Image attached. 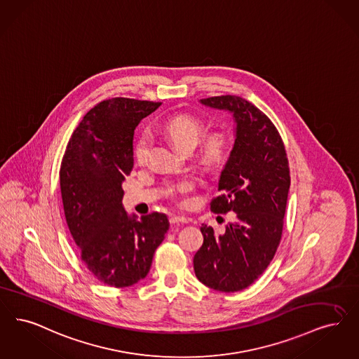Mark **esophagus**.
Returning a JSON list of instances; mask_svg holds the SVG:
<instances>
[{
    "label": "esophagus",
    "instance_id": "esophagus-1",
    "mask_svg": "<svg viewBox=\"0 0 359 359\" xmlns=\"http://www.w3.org/2000/svg\"><path fill=\"white\" fill-rule=\"evenodd\" d=\"M170 223H171L172 226H180V224H187L188 220H187L184 216H172V217L170 219Z\"/></svg>",
    "mask_w": 359,
    "mask_h": 359
}]
</instances>
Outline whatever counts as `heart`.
Segmentation results:
<instances>
[{
	"label": "heart",
	"instance_id": "obj_1",
	"mask_svg": "<svg viewBox=\"0 0 359 359\" xmlns=\"http://www.w3.org/2000/svg\"><path fill=\"white\" fill-rule=\"evenodd\" d=\"M163 129L182 151L191 152L199 144L202 135L205 132V124L198 116L191 115V114H177L168 117L163 123ZM151 145H152V137L149 132L143 130L136 137L133 144V156L139 164L147 163ZM229 151H230V136L224 130H212L205 135V137L202 140L196 160L204 171L215 172L227 160ZM194 187L195 184L191 180H183L172 188H170L168 195L180 203H184L187 194L191 192Z\"/></svg>",
	"mask_w": 359,
	"mask_h": 359
}]
</instances>
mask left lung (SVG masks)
I'll return each instance as SVG.
<instances>
[{
    "mask_svg": "<svg viewBox=\"0 0 359 359\" xmlns=\"http://www.w3.org/2000/svg\"><path fill=\"white\" fill-rule=\"evenodd\" d=\"M226 109L236 121V139L220 175V195L211 201L215 214L235 212L217 233L201 226L203 244L194 270L203 285L235 292L252 285L271 263L282 239L290 188V168L283 140L273 121L239 96L201 99Z\"/></svg>",
    "mask_w": 359,
    "mask_h": 359,
    "instance_id": "8db88e82",
    "label": "left lung"
}]
</instances>
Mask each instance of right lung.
<instances>
[{
    "label": "right lung",
    "instance_id": "add662e5",
    "mask_svg": "<svg viewBox=\"0 0 359 359\" xmlns=\"http://www.w3.org/2000/svg\"><path fill=\"white\" fill-rule=\"evenodd\" d=\"M161 102L114 97L95 105L69 139L60 167L67 224L80 258L101 283L123 288L144 279L170 229L158 212L136 220L121 183L133 168V133Z\"/></svg>",
    "mask_w": 359,
    "mask_h": 359
}]
</instances>
